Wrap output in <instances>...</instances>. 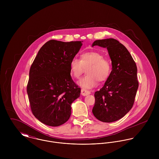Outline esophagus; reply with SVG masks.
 Masks as SVG:
<instances>
[{
	"mask_svg": "<svg viewBox=\"0 0 159 159\" xmlns=\"http://www.w3.org/2000/svg\"><path fill=\"white\" fill-rule=\"evenodd\" d=\"M81 95H83V96H86V95H89L91 93V92L89 91H87V90H85L84 89H81Z\"/></svg>",
	"mask_w": 159,
	"mask_h": 159,
	"instance_id": "obj_1",
	"label": "esophagus"
}]
</instances>
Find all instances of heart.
Masks as SVG:
<instances>
[{
  "mask_svg": "<svg viewBox=\"0 0 159 159\" xmlns=\"http://www.w3.org/2000/svg\"><path fill=\"white\" fill-rule=\"evenodd\" d=\"M87 75L81 78L78 84L84 89H91L97 85V80L100 82L107 80L111 72L110 61L103 57L100 52L89 51L81 54L80 60L73 58L70 63V70L71 76L79 78L84 69Z\"/></svg>",
  "mask_w": 159,
  "mask_h": 159,
  "instance_id": "b5f03b06",
  "label": "heart"
}]
</instances>
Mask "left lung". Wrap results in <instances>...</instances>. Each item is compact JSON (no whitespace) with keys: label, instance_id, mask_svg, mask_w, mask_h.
Instances as JSON below:
<instances>
[{"label":"left lung","instance_id":"1","mask_svg":"<svg viewBox=\"0 0 159 159\" xmlns=\"http://www.w3.org/2000/svg\"><path fill=\"white\" fill-rule=\"evenodd\" d=\"M107 48L112 70L104 86L95 92L94 116L103 122L123 117L132 108L138 88L136 64L127 49L114 39L95 40L92 45Z\"/></svg>","mask_w":159,"mask_h":159}]
</instances>
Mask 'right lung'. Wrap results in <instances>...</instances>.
<instances>
[{
  "instance_id": "add662e5",
  "label": "right lung",
  "mask_w": 159,
  "mask_h": 159,
  "mask_svg": "<svg viewBox=\"0 0 159 159\" xmlns=\"http://www.w3.org/2000/svg\"><path fill=\"white\" fill-rule=\"evenodd\" d=\"M80 41L47 42L40 49L29 71L27 92L30 109L43 124L57 127L71 115V105L81 88L73 81L70 63L80 51Z\"/></svg>"
}]
</instances>
